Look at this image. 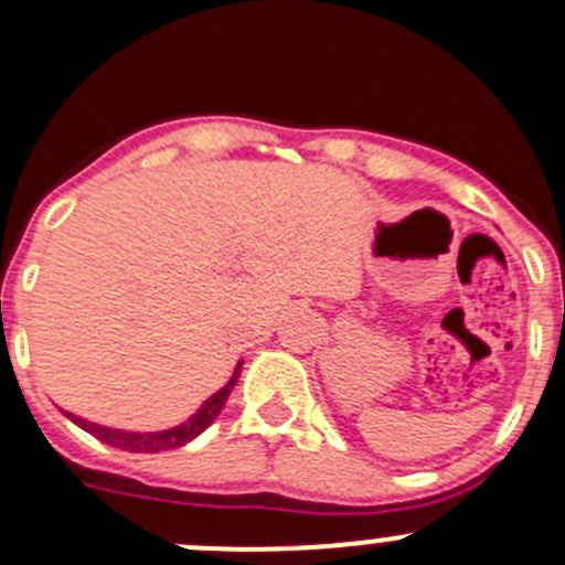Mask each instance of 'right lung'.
Returning a JSON list of instances; mask_svg holds the SVG:
<instances>
[{"label": "right lung", "instance_id": "add662e5", "mask_svg": "<svg viewBox=\"0 0 565 565\" xmlns=\"http://www.w3.org/2000/svg\"><path fill=\"white\" fill-rule=\"evenodd\" d=\"M237 369H241V366H237ZM235 383H237V372H235V377H232L230 383H226L218 393H213V396H210L207 402L202 404V409H199L196 415H191L185 424L174 426V429H167V431H150V435H139V431L106 429V426L87 424V420L78 418V415H71V413H65V415L73 420V424L82 426L84 431H89V435L98 437V440L108 443V446L122 448V451H134V454L172 451V448H180V446H185V443H191L193 437H199L204 429H207L210 424H213L215 415L221 413V407H224L226 398H230L232 385H235Z\"/></svg>", "mask_w": 565, "mask_h": 565}]
</instances>
